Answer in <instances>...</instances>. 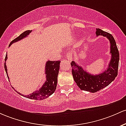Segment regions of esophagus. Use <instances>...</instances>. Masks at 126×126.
Listing matches in <instances>:
<instances>
[{
  "instance_id": "obj_1",
  "label": "esophagus",
  "mask_w": 126,
  "mask_h": 126,
  "mask_svg": "<svg viewBox=\"0 0 126 126\" xmlns=\"http://www.w3.org/2000/svg\"><path fill=\"white\" fill-rule=\"evenodd\" d=\"M67 59L68 61H72V55L71 53H67Z\"/></svg>"
}]
</instances>
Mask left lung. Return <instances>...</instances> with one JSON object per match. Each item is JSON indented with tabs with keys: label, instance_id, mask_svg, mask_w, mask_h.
<instances>
[{
	"label": "left lung",
	"instance_id": "obj_1",
	"mask_svg": "<svg viewBox=\"0 0 126 126\" xmlns=\"http://www.w3.org/2000/svg\"><path fill=\"white\" fill-rule=\"evenodd\" d=\"M97 36H103L108 38L110 42V53L111 59L107 70L102 73L93 75L87 73L86 70L79 65L74 61H72V74L77 85L82 90L94 93L108 86L117 77L118 74L119 52L116 42L111 34L104 32L99 29H96Z\"/></svg>",
	"mask_w": 126,
	"mask_h": 126
}]
</instances>
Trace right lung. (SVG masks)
Wrapping results in <instances>:
<instances>
[{
	"label": "right lung",
	"mask_w": 126,
	"mask_h": 126,
	"mask_svg": "<svg viewBox=\"0 0 126 126\" xmlns=\"http://www.w3.org/2000/svg\"><path fill=\"white\" fill-rule=\"evenodd\" d=\"M32 32V30H27L23 32L19 36L17 37L16 39L12 40L10 43L9 46H11L12 43L22 40L24 38H25V37H27L28 35ZM7 59H8V55L6 54L5 59V70L6 73L8 80H9V76L8 75V72H7V67L6 65V61L7 60ZM60 62V61H48L46 62V65H45V74H46V80L45 81V83L43 84V85L42 86V87H41L40 89L34 91L32 94L27 96H24V94H21L17 92L18 94L22 96L36 100H43L44 99H46L49 96H50L51 94L55 92L56 88V86H57L58 76L59 73Z\"/></svg>",
	"instance_id": "right-lung-1"
}]
</instances>
